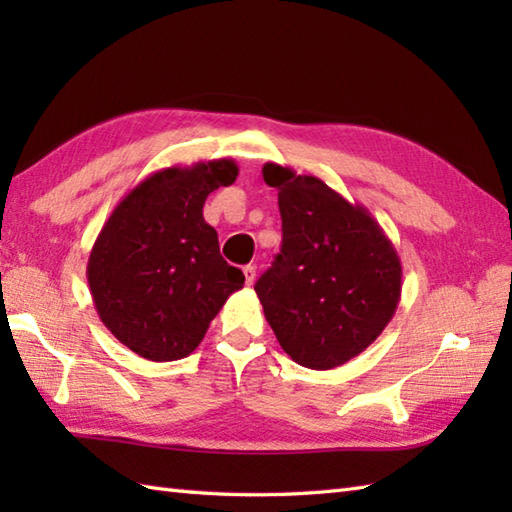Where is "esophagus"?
Wrapping results in <instances>:
<instances>
[{"instance_id": "esophagus-1", "label": "esophagus", "mask_w": 512, "mask_h": 512, "mask_svg": "<svg viewBox=\"0 0 512 512\" xmlns=\"http://www.w3.org/2000/svg\"><path fill=\"white\" fill-rule=\"evenodd\" d=\"M244 277H246V284L250 286L255 281V277H257V266H253V264H248V266H244Z\"/></svg>"}]
</instances>
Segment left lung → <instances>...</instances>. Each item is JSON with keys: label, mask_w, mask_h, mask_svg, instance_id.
<instances>
[{"label": "left lung", "mask_w": 512, "mask_h": 512, "mask_svg": "<svg viewBox=\"0 0 512 512\" xmlns=\"http://www.w3.org/2000/svg\"><path fill=\"white\" fill-rule=\"evenodd\" d=\"M275 187L281 250L255 292L292 361L332 369L365 352L396 314L402 266L391 239L363 204L314 176L266 162Z\"/></svg>", "instance_id": "obj_1"}]
</instances>
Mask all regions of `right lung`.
<instances>
[{
    "label": "right lung",
    "instance_id": "obj_1",
    "mask_svg": "<svg viewBox=\"0 0 512 512\" xmlns=\"http://www.w3.org/2000/svg\"><path fill=\"white\" fill-rule=\"evenodd\" d=\"M231 158L167 167L129 191L90 250L94 308L118 341L147 361L189 356L226 299L244 286L242 270L220 255L204 222L209 193L237 178Z\"/></svg>",
    "mask_w": 512,
    "mask_h": 512
}]
</instances>
